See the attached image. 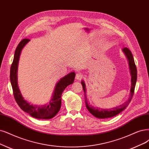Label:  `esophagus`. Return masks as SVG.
<instances>
[{"mask_svg": "<svg viewBox=\"0 0 149 149\" xmlns=\"http://www.w3.org/2000/svg\"><path fill=\"white\" fill-rule=\"evenodd\" d=\"M83 77V75H82L81 73H77L76 74L75 78L77 80H81Z\"/></svg>", "mask_w": 149, "mask_h": 149, "instance_id": "esophagus-1", "label": "esophagus"}]
</instances>
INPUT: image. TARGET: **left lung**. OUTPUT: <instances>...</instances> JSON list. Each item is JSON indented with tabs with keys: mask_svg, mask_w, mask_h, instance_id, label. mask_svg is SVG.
<instances>
[{
	"mask_svg": "<svg viewBox=\"0 0 149 149\" xmlns=\"http://www.w3.org/2000/svg\"><path fill=\"white\" fill-rule=\"evenodd\" d=\"M123 51L125 53L126 58H127L128 62H129V66L130 69V72L131 75V90H130V95L128 100L126 101L125 103H123L122 105L119 106H117V107H113L112 109H102L100 108H96L95 107H93L92 106H90L88 104V102L87 101V99L85 97V103H86V107L87 109L88 110V111L95 117L99 118H111L112 117L116 116L117 115L122 112L123 110H125L126 107H127L130 101H131V99L133 96L134 92V88L136 84L137 80V69L136 66L135 65V63L134 61L133 56L132 54L131 51L130 49L125 47L123 48ZM81 84L83 86V89L84 91L85 94L86 93V87H85V84L84 81H81Z\"/></svg>",
	"mask_w": 149,
	"mask_h": 149,
	"instance_id": "obj_1",
	"label": "left lung"
}]
</instances>
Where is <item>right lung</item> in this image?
I'll list each match as a JSON object with an SVG mask.
<instances>
[{"label": "right lung", "mask_w": 149, "mask_h": 149, "mask_svg": "<svg viewBox=\"0 0 149 149\" xmlns=\"http://www.w3.org/2000/svg\"><path fill=\"white\" fill-rule=\"evenodd\" d=\"M30 40L24 38L16 48L13 63L10 68V81L12 84L13 95L19 107L31 116L38 119H50L56 115L61 105V95L63 91L68 85L73 84L75 74L74 72L68 74L61 79L56 84L52 99L47 105L37 106L31 104L24 100L19 90L17 81V70L19 58L22 49Z\"/></svg>", "instance_id": "right-lung-1"}]
</instances>
